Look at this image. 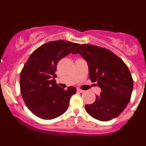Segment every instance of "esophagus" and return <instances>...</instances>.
Masks as SVG:
<instances>
[{"mask_svg": "<svg viewBox=\"0 0 146 146\" xmlns=\"http://www.w3.org/2000/svg\"><path fill=\"white\" fill-rule=\"evenodd\" d=\"M77 91L79 92V93H84V90L80 89V88H78V89H77Z\"/></svg>", "mask_w": 146, "mask_h": 146, "instance_id": "obj_1", "label": "esophagus"}]
</instances>
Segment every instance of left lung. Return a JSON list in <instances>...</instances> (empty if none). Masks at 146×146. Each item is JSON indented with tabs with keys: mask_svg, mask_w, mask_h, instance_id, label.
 <instances>
[{
	"mask_svg": "<svg viewBox=\"0 0 146 146\" xmlns=\"http://www.w3.org/2000/svg\"><path fill=\"white\" fill-rule=\"evenodd\" d=\"M73 54L80 53L88 65L89 78L102 92L85 108L90 116L107 121L121 114L131 98L133 80L128 66L110 50L93 44H81Z\"/></svg>",
	"mask_w": 146,
	"mask_h": 146,
	"instance_id": "obj_1",
	"label": "left lung"
}]
</instances>
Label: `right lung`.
I'll return each instance as SVG.
<instances>
[{
    "instance_id": "add662e5",
    "label": "right lung",
    "mask_w": 146,
    "mask_h": 146,
    "mask_svg": "<svg viewBox=\"0 0 146 146\" xmlns=\"http://www.w3.org/2000/svg\"><path fill=\"white\" fill-rule=\"evenodd\" d=\"M79 46L65 40L48 42L35 50L23 66L20 78L21 93L31 113L43 119H52L67 110L76 88H60L55 78L58 62Z\"/></svg>"
}]
</instances>
